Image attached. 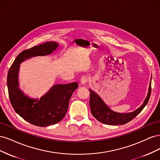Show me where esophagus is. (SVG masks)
<instances>
[{
    "label": "esophagus",
    "instance_id": "obj_1",
    "mask_svg": "<svg viewBox=\"0 0 160 160\" xmlns=\"http://www.w3.org/2000/svg\"><path fill=\"white\" fill-rule=\"evenodd\" d=\"M89 81V77L86 75H83L81 77L80 82L82 85H85L87 82Z\"/></svg>",
    "mask_w": 160,
    "mask_h": 160
}]
</instances>
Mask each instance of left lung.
Instances as JSON below:
<instances>
[{"label":"left lung","instance_id":"8db88e82","mask_svg":"<svg viewBox=\"0 0 160 160\" xmlns=\"http://www.w3.org/2000/svg\"><path fill=\"white\" fill-rule=\"evenodd\" d=\"M151 81H150L148 96L142 105L133 112L128 113H120L112 111L104 103V101L101 99L100 97L95 91L89 89V106L92 115L97 120L104 124L118 125H123L129 122L130 121H132L145 108V106L147 105L152 91Z\"/></svg>","mask_w":160,"mask_h":160}]
</instances>
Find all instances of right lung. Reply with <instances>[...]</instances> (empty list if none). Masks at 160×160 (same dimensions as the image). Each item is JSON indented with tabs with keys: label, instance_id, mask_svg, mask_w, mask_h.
Segmentation results:
<instances>
[{
	"label": "right lung",
	"instance_id": "add662e5",
	"mask_svg": "<svg viewBox=\"0 0 160 160\" xmlns=\"http://www.w3.org/2000/svg\"><path fill=\"white\" fill-rule=\"evenodd\" d=\"M58 46V43L51 41L22 51L18 55L8 72V96L13 109L21 118L36 126H49L63 119L68 109L71 95L78 88V83L73 82L55 85L40 99H31L19 89V67L22 62L29 58L51 54Z\"/></svg>",
	"mask_w": 160,
	"mask_h": 160
}]
</instances>
